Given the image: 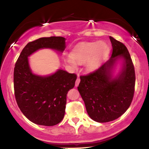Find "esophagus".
<instances>
[{
  "label": "esophagus",
  "instance_id": "34e87169",
  "mask_svg": "<svg viewBox=\"0 0 149 149\" xmlns=\"http://www.w3.org/2000/svg\"><path fill=\"white\" fill-rule=\"evenodd\" d=\"M80 78H79V77H78V78H77L76 80V83H75V85H76V86H78V84H79V83H80Z\"/></svg>",
  "mask_w": 149,
  "mask_h": 149
}]
</instances>
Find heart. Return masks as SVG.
Returning <instances> with one entry per match:
<instances>
[{"instance_id": "b5f03b06", "label": "heart", "mask_w": 149, "mask_h": 149, "mask_svg": "<svg viewBox=\"0 0 149 149\" xmlns=\"http://www.w3.org/2000/svg\"><path fill=\"white\" fill-rule=\"evenodd\" d=\"M108 52V45L104 42H86L75 48L71 56H65L64 61L72 69L76 68L77 63L84 64L86 70L91 71L97 68Z\"/></svg>"}]
</instances>
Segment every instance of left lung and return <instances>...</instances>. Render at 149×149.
Masks as SVG:
<instances>
[{"label": "left lung", "mask_w": 149, "mask_h": 149, "mask_svg": "<svg viewBox=\"0 0 149 149\" xmlns=\"http://www.w3.org/2000/svg\"><path fill=\"white\" fill-rule=\"evenodd\" d=\"M109 38L113 48L110 59L95 71L80 76L78 86L88 115L101 123L113 121L125 113L135 92V69L129 51L123 43L111 36ZM120 57L124 60L123 70L113 79L112 67Z\"/></svg>", "instance_id": "1"}]
</instances>
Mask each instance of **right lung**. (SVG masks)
Wrapping results in <instances>:
<instances>
[{
  "mask_svg": "<svg viewBox=\"0 0 149 149\" xmlns=\"http://www.w3.org/2000/svg\"><path fill=\"white\" fill-rule=\"evenodd\" d=\"M65 47V38H40L27 43L15 65L14 87L16 102L24 116L36 125L49 127L62 121L67 94L74 87L77 76L62 69L51 76H37L31 72L28 56L40 49L49 48L63 52Z\"/></svg>",
  "mask_w": 149,
  "mask_h": 149,
  "instance_id": "1",
  "label": "right lung"
}]
</instances>
